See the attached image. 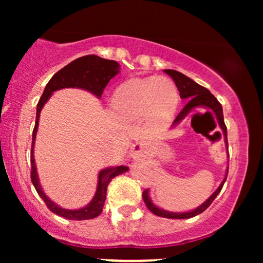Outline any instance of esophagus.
<instances>
[{
    "instance_id": "esophagus-1",
    "label": "esophagus",
    "mask_w": 263,
    "mask_h": 263,
    "mask_svg": "<svg viewBox=\"0 0 263 263\" xmlns=\"http://www.w3.org/2000/svg\"><path fill=\"white\" fill-rule=\"evenodd\" d=\"M131 156L134 157V158H136V159L141 158V157L143 156V148H142L141 144H134V146H132Z\"/></svg>"
}]
</instances>
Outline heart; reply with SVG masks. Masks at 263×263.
<instances>
[{
	"mask_svg": "<svg viewBox=\"0 0 263 263\" xmlns=\"http://www.w3.org/2000/svg\"><path fill=\"white\" fill-rule=\"evenodd\" d=\"M179 93L168 78L132 79L115 90L111 105L123 121L144 119L153 126L165 125L176 114Z\"/></svg>",
	"mask_w": 263,
	"mask_h": 263,
	"instance_id": "heart-1",
	"label": "heart"
}]
</instances>
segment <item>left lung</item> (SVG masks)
<instances>
[{
  "label": "left lung",
  "mask_w": 263,
  "mask_h": 263,
  "mask_svg": "<svg viewBox=\"0 0 263 263\" xmlns=\"http://www.w3.org/2000/svg\"><path fill=\"white\" fill-rule=\"evenodd\" d=\"M164 73L170 75L172 79L174 80V83H176V85L178 87V91H179L180 99H183V100L186 101L185 106L183 107V110L180 111L179 115H178V116L176 117V120L173 121V127L174 126H177L179 122H182L183 120L185 119V117L188 116L190 112H192V111L195 110V108L204 107L208 110L206 112L214 114L216 116V119H218V123H219L220 128H221L222 132H224L225 144H226V147H228V129H226V126L224 122L222 106H221V104L216 100L215 96H214L213 93H211L209 90L206 89V87L199 85V84L195 83L194 80H192L190 78L186 77V75L179 73V71L172 70V69H165ZM228 172H229V168L226 170L225 178L222 179V182L219 185V188L216 189L215 192H214L213 194H211L210 197L200 205V206L195 208L194 210L186 211V213H173V211L163 210V209H161V208H158L156 204H153L152 200H151L148 189L144 190L143 194H142V198H143L144 204L147 205V208H148V209L157 216H162V218H168V219L193 218V216L199 215V214L203 213L205 209H208V208H209V205L214 201V199L218 197L219 193L221 192L222 185H224L226 178H228Z\"/></svg>",
  "instance_id": "left-lung-1"
}]
</instances>
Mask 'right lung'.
Returning a JSON list of instances; mask_svg holds the SVG:
<instances>
[{
  "instance_id": "right-lung-1",
  "label": "right lung",
  "mask_w": 263,
  "mask_h": 263,
  "mask_svg": "<svg viewBox=\"0 0 263 263\" xmlns=\"http://www.w3.org/2000/svg\"><path fill=\"white\" fill-rule=\"evenodd\" d=\"M119 73L120 64L117 62H115V60L104 59L98 55L81 57V58H78L73 60L71 63H69L64 68L60 69L58 73L54 74L52 79L49 80V83L45 86L42 98L39 99V102L37 105V116H35V126L32 135L31 179L33 185H34L35 190H37V193L39 194V197L43 199L48 209L53 211L57 215L62 216V218L69 220H87L93 219L100 215L102 208H104L105 199H106V190L108 183L111 182L112 178L127 172L128 168L125 167V165H116V167H108L100 171V173H99L98 186H96V193L93 195L92 200L86 206L78 210H69L64 209V208H60L59 205H57L45 195L43 189H42L41 183H39L37 167H35L34 142L35 136H37L41 111L45 102L49 100V98L52 96L54 91L60 89H65V87H78V89L87 90V91H90L100 99L102 92H104V89L108 84V81Z\"/></svg>"
}]
</instances>
